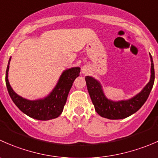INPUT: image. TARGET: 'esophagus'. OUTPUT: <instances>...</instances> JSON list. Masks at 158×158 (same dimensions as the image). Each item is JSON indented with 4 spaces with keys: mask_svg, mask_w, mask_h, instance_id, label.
Masks as SVG:
<instances>
[{
    "mask_svg": "<svg viewBox=\"0 0 158 158\" xmlns=\"http://www.w3.org/2000/svg\"><path fill=\"white\" fill-rule=\"evenodd\" d=\"M89 72V67L87 66H83L82 67V73H87Z\"/></svg>",
    "mask_w": 158,
    "mask_h": 158,
    "instance_id": "esophagus-1",
    "label": "esophagus"
}]
</instances>
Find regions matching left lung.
<instances>
[{
	"label": "left lung",
	"mask_w": 158,
	"mask_h": 158,
	"mask_svg": "<svg viewBox=\"0 0 158 158\" xmlns=\"http://www.w3.org/2000/svg\"><path fill=\"white\" fill-rule=\"evenodd\" d=\"M151 56V54H150ZM151 60V76L150 82L139 94L127 101L112 102L105 96L102 86L98 81L91 76L85 78L87 89L95 106L96 112L100 116L109 119H122L131 115L141 108L147 101L154 82V68L152 56Z\"/></svg>",
	"instance_id": "1"
}]
</instances>
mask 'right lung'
<instances>
[{
	"mask_svg": "<svg viewBox=\"0 0 158 158\" xmlns=\"http://www.w3.org/2000/svg\"><path fill=\"white\" fill-rule=\"evenodd\" d=\"M10 59L11 57L9 60L6 70V85L11 99L17 108L27 115L37 120L47 121L60 116L66 102L68 94L73 85V82L75 79L79 76L80 68L74 67L66 70L62 74L56 86L47 98L36 101H30L19 96L10 87L7 79Z\"/></svg>",
	"mask_w": 158,
	"mask_h": 158,
	"instance_id": "add662e5",
	"label": "right lung"
}]
</instances>
